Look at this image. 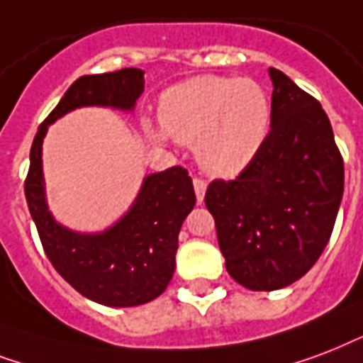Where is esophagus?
<instances>
[{
  "instance_id": "obj_1",
  "label": "esophagus",
  "mask_w": 363,
  "mask_h": 363,
  "mask_svg": "<svg viewBox=\"0 0 363 363\" xmlns=\"http://www.w3.org/2000/svg\"><path fill=\"white\" fill-rule=\"evenodd\" d=\"M193 185H195L196 201L202 202V201H204V193H206V182H204L202 178H195V179H193Z\"/></svg>"
}]
</instances>
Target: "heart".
<instances>
[{"label": "heart", "instance_id": "b5f03b06", "mask_svg": "<svg viewBox=\"0 0 363 363\" xmlns=\"http://www.w3.org/2000/svg\"><path fill=\"white\" fill-rule=\"evenodd\" d=\"M159 121L172 140L195 143L204 172L233 178L265 145L272 106L263 85L250 77L196 75L162 92Z\"/></svg>", "mask_w": 363, "mask_h": 363}]
</instances>
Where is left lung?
<instances>
[{
    "mask_svg": "<svg viewBox=\"0 0 363 363\" xmlns=\"http://www.w3.org/2000/svg\"><path fill=\"white\" fill-rule=\"evenodd\" d=\"M272 123L265 145L235 179L208 185L227 272L254 291L307 274L330 240L345 162L320 102L269 67Z\"/></svg>",
    "mask_w": 363,
    "mask_h": 363,
    "instance_id": "obj_1",
    "label": "left lung"
}]
</instances>
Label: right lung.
Here are the masks:
<instances>
[{
	"instance_id": "right-lung-1",
	"label": "right lung",
	"mask_w": 363,
	"mask_h": 363,
	"mask_svg": "<svg viewBox=\"0 0 363 363\" xmlns=\"http://www.w3.org/2000/svg\"><path fill=\"white\" fill-rule=\"evenodd\" d=\"M142 92L143 72L138 67L79 77L39 125L24 182L28 208L52 267L81 296L106 307H136L167 289L176 269L179 229L196 201L193 182L182 167L151 174L113 227L96 235L75 233L49 212L41 145L49 125L67 111L83 106L130 111Z\"/></svg>"
}]
</instances>
